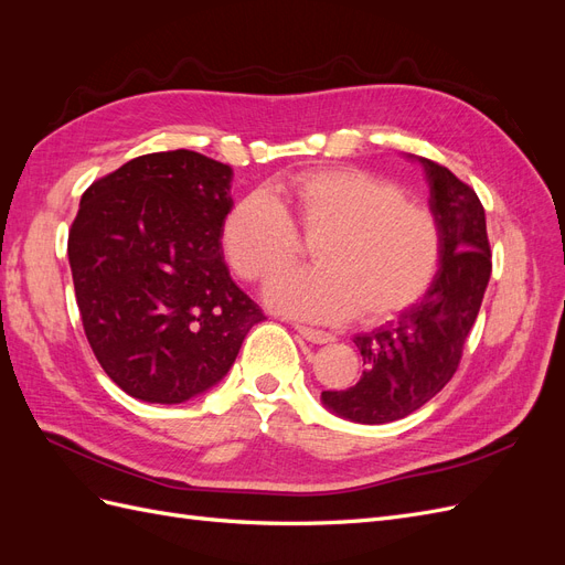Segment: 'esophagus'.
Masks as SVG:
<instances>
[{"label":"esophagus","mask_w":565,"mask_h":565,"mask_svg":"<svg viewBox=\"0 0 565 565\" xmlns=\"http://www.w3.org/2000/svg\"><path fill=\"white\" fill-rule=\"evenodd\" d=\"M295 330H297L306 341H311V344H330V341H334V337H332L330 332L306 328V324H297Z\"/></svg>","instance_id":"esophagus-1"}]
</instances>
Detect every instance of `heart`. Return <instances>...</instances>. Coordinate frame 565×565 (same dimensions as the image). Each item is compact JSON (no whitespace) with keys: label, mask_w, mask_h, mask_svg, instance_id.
Listing matches in <instances>:
<instances>
[{"label":"heart","mask_w":565,"mask_h":565,"mask_svg":"<svg viewBox=\"0 0 565 565\" xmlns=\"http://www.w3.org/2000/svg\"><path fill=\"white\" fill-rule=\"evenodd\" d=\"M297 228L313 241V268L273 282L285 316L334 322L384 320L419 301L443 254L436 214L361 167H324L280 183V200L254 191L224 218L221 247L247 282H270L297 262Z\"/></svg>","instance_id":"b5f03b06"}]
</instances>
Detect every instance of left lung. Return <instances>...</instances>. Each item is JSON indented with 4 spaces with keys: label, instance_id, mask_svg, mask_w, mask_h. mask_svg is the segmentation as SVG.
Instances as JSON below:
<instances>
[{
    "label": "left lung",
    "instance_id": "obj_1",
    "mask_svg": "<svg viewBox=\"0 0 565 565\" xmlns=\"http://www.w3.org/2000/svg\"><path fill=\"white\" fill-rule=\"evenodd\" d=\"M417 160L443 235L440 266L417 303L380 330L353 339L365 365L358 384L322 391L320 398L332 413L358 424L413 415L452 380L490 280L492 254L481 200L448 167Z\"/></svg>",
    "mask_w": 565,
    "mask_h": 565
}]
</instances>
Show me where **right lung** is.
<instances>
[{"label":"right lung","mask_w":565,"mask_h":565,"mask_svg":"<svg viewBox=\"0 0 565 565\" xmlns=\"http://www.w3.org/2000/svg\"><path fill=\"white\" fill-rule=\"evenodd\" d=\"M233 169L193 150L94 181L67 235L84 334L129 396L174 405L226 377L264 313L221 249Z\"/></svg>","instance_id":"right-lung-1"}]
</instances>
